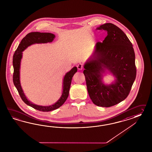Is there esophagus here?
Segmentation results:
<instances>
[{
  "mask_svg": "<svg viewBox=\"0 0 152 152\" xmlns=\"http://www.w3.org/2000/svg\"><path fill=\"white\" fill-rule=\"evenodd\" d=\"M77 69L78 70H82L83 69V64H81V63H80V64H77Z\"/></svg>",
  "mask_w": 152,
  "mask_h": 152,
  "instance_id": "esophagus-1",
  "label": "esophagus"
}]
</instances>
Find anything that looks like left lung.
Masks as SVG:
<instances>
[{"label": "left lung", "mask_w": 152, "mask_h": 152, "mask_svg": "<svg viewBox=\"0 0 152 152\" xmlns=\"http://www.w3.org/2000/svg\"><path fill=\"white\" fill-rule=\"evenodd\" d=\"M97 29L106 31L107 35L102 42H97L94 55L84 66L83 74L92 102L108 107L129 95L137 75L135 53L132 42L116 26L105 23ZM105 68L115 76L114 84L105 86L102 82Z\"/></svg>", "instance_id": "1"}]
</instances>
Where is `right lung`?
I'll list each match as a JSON object with an SVG mask.
<instances>
[{
	"label": "right lung",
	"mask_w": 152,
	"mask_h": 152,
	"mask_svg": "<svg viewBox=\"0 0 152 152\" xmlns=\"http://www.w3.org/2000/svg\"><path fill=\"white\" fill-rule=\"evenodd\" d=\"M55 36L50 33L31 32L27 34L23 38L22 40L19 45L17 49L15 51L13 58V65L14 72L13 74V81L14 86L18 90L19 94L23 100L27 105L32 107L33 108L37 110L47 112L54 110L62 106L66 100H67L69 94V88L71 83L72 78L77 71L76 67H74L67 72L64 76L63 83V92L60 99L55 104L51 106H42L33 104L30 101H28L25 96L23 90L21 88L19 81V68L20 60L22 57L23 52L28 46H30L34 43H44L47 42H51L53 40Z\"/></svg>",
	"instance_id": "1"
}]
</instances>
